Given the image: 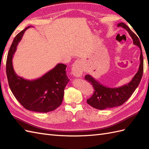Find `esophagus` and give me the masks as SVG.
<instances>
[{
  "label": "esophagus",
  "mask_w": 149,
  "mask_h": 149,
  "mask_svg": "<svg viewBox=\"0 0 149 149\" xmlns=\"http://www.w3.org/2000/svg\"><path fill=\"white\" fill-rule=\"evenodd\" d=\"M71 73L75 77H81L83 74L82 64L80 61H75L72 66Z\"/></svg>",
  "instance_id": "34e87169"
}]
</instances>
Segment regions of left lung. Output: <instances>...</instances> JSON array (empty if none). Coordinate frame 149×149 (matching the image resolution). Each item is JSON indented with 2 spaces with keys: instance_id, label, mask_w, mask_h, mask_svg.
<instances>
[{
  "instance_id": "1",
  "label": "left lung",
  "mask_w": 149,
  "mask_h": 149,
  "mask_svg": "<svg viewBox=\"0 0 149 149\" xmlns=\"http://www.w3.org/2000/svg\"><path fill=\"white\" fill-rule=\"evenodd\" d=\"M118 26L123 27L128 31L133 40L134 45L138 46L141 49L140 55V65L138 71L135 74L132 79L128 84L119 88H108L101 84L91 75L85 76V79L91 84L94 89L92 96L87 100V102L93 107L97 109H105L121 106L131 96L133 93L139 86L142 77L143 71V60L142 48L139 39L127 25L124 23H119Z\"/></svg>"
}]
</instances>
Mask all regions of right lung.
<instances>
[{
	"mask_svg": "<svg viewBox=\"0 0 149 149\" xmlns=\"http://www.w3.org/2000/svg\"><path fill=\"white\" fill-rule=\"evenodd\" d=\"M30 26L16 35L8 51L6 61L7 79L13 96L25 109L48 112L61 104L64 90L70 79L66 73V66L63 63L58 64L42 77L35 80H26L15 73L12 65L13 55L25 31Z\"/></svg>",
	"mask_w": 149,
	"mask_h": 149,
	"instance_id": "obj_1",
	"label": "right lung"
}]
</instances>
